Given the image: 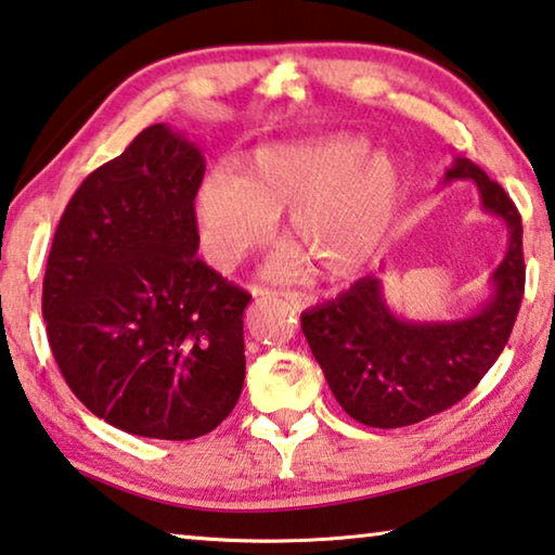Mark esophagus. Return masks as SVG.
<instances>
[{"label": "esophagus", "instance_id": "obj_1", "mask_svg": "<svg viewBox=\"0 0 555 555\" xmlns=\"http://www.w3.org/2000/svg\"><path fill=\"white\" fill-rule=\"evenodd\" d=\"M281 296H284L286 301L292 304L294 309H298V311H301V309H306V306H311V304H313V298H311V296H306V294H298V292H284V294H281Z\"/></svg>", "mask_w": 555, "mask_h": 555}]
</instances>
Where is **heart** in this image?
<instances>
[{
    "label": "heart",
    "mask_w": 555,
    "mask_h": 555,
    "mask_svg": "<svg viewBox=\"0 0 555 555\" xmlns=\"http://www.w3.org/2000/svg\"><path fill=\"white\" fill-rule=\"evenodd\" d=\"M402 195L395 155L358 135H325L254 151L242 175L215 170L192 195V219L209 263L234 269L246 251L269 240L288 209V234L328 279H350L388 236ZM301 257L279 254L274 274H292Z\"/></svg>",
    "instance_id": "obj_1"
}]
</instances>
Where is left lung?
<instances>
[{"label":"left lung","instance_id":"left-lung-1","mask_svg":"<svg viewBox=\"0 0 555 555\" xmlns=\"http://www.w3.org/2000/svg\"><path fill=\"white\" fill-rule=\"evenodd\" d=\"M472 180L483 212L504 219L508 249L491 274L481 309L454 321H404L383 296L377 276L301 313V331L331 392L367 427H408L437 415L479 380L504 350L524 298V227L512 197L467 157H454L444 184Z\"/></svg>","mask_w":555,"mask_h":555}]
</instances>
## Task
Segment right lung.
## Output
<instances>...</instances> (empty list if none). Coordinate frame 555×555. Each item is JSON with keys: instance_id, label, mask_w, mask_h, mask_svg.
<instances>
[{"instance_id": "add662e5", "label": "right lung", "mask_w": 555, "mask_h": 555, "mask_svg": "<svg viewBox=\"0 0 555 555\" xmlns=\"http://www.w3.org/2000/svg\"><path fill=\"white\" fill-rule=\"evenodd\" d=\"M205 157L145 128L81 182L51 244L41 311L59 371L122 433L195 439L234 410L251 296L197 259Z\"/></svg>"}]
</instances>
